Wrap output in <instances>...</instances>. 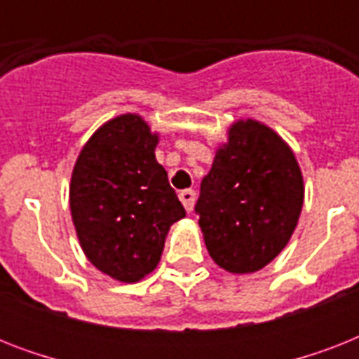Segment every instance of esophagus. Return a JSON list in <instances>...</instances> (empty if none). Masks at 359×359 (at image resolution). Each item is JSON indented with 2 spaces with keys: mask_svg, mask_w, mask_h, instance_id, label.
Here are the masks:
<instances>
[{
  "mask_svg": "<svg viewBox=\"0 0 359 359\" xmlns=\"http://www.w3.org/2000/svg\"><path fill=\"white\" fill-rule=\"evenodd\" d=\"M180 203L184 205L186 212H191L194 210V203H196V191L194 190H182L179 194Z\"/></svg>",
  "mask_w": 359,
  "mask_h": 359,
  "instance_id": "34e87169",
  "label": "esophagus"
}]
</instances>
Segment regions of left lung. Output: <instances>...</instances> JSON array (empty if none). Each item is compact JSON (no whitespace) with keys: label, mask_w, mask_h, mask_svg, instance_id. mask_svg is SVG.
<instances>
[{"label":"left lung","mask_w":359,"mask_h":359,"mask_svg":"<svg viewBox=\"0 0 359 359\" xmlns=\"http://www.w3.org/2000/svg\"><path fill=\"white\" fill-rule=\"evenodd\" d=\"M304 205V177L281 135L238 119L216 149L196 205L208 255L231 273H251L289 244Z\"/></svg>","instance_id":"obj_1"}]
</instances>
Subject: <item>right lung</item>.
Listing matches in <instances>:
<instances>
[{
    "label": "right lung",
    "mask_w": 359,
    "mask_h": 359,
    "mask_svg": "<svg viewBox=\"0 0 359 359\" xmlns=\"http://www.w3.org/2000/svg\"><path fill=\"white\" fill-rule=\"evenodd\" d=\"M158 141L141 115H117L81 147L70 177V214L81 250L121 283H137L158 266L169 227L186 216L156 162Z\"/></svg>",
    "instance_id": "obj_1"
}]
</instances>
